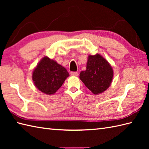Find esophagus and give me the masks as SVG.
<instances>
[{
	"mask_svg": "<svg viewBox=\"0 0 149 149\" xmlns=\"http://www.w3.org/2000/svg\"><path fill=\"white\" fill-rule=\"evenodd\" d=\"M71 75H73V76H77L78 75V72H70Z\"/></svg>",
	"mask_w": 149,
	"mask_h": 149,
	"instance_id": "1",
	"label": "esophagus"
}]
</instances>
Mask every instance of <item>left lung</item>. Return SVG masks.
Masks as SVG:
<instances>
[{
  "label": "left lung",
  "instance_id": "8db88e82",
  "mask_svg": "<svg viewBox=\"0 0 149 149\" xmlns=\"http://www.w3.org/2000/svg\"><path fill=\"white\" fill-rule=\"evenodd\" d=\"M113 70L108 61L97 54L88 56L86 70L80 73V79L93 94L104 92L109 87Z\"/></svg>",
  "mask_w": 149,
  "mask_h": 149
}]
</instances>
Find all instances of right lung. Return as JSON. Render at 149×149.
<instances>
[{
    "label": "right lung",
    "instance_id": "obj_1",
    "mask_svg": "<svg viewBox=\"0 0 149 149\" xmlns=\"http://www.w3.org/2000/svg\"><path fill=\"white\" fill-rule=\"evenodd\" d=\"M69 76L66 69L54 60L44 57L33 72V81L35 86L42 92L54 94Z\"/></svg>",
    "mask_w": 149,
    "mask_h": 149
}]
</instances>
